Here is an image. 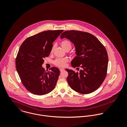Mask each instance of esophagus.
Returning a JSON list of instances; mask_svg holds the SVG:
<instances>
[{"instance_id":"esophagus-1","label":"esophagus","mask_w":127,"mask_h":127,"mask_svg":"<svg viewBox=\"0 0 127 127\" xmlns=\"http://www.w3.org/2000/svg\"><path fill=\"white\" fill-rule=\"evenodd\" d=\"M60 70L61 72H62V71H64V68H60Z\"/></svg>"}]
</instances>
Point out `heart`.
<instances>
[{"label": "heart", "mask_w": 127, "mask_h": 127, "mask_svg": "<svg viewBox=\"0 0 127 127\" xmlns=\"http://www.w3.org/2000/svg\"><path fill=\"white\" fill-rule=\"evenodd\" d=\"M60 44L62 48L65 51H68L70 50L72 48V43L69 40L64 39L62 40ZM54 46L53 45L51 49V52L52 53L53 51ZM69 60L67 58H58L55 60L54 64L55 65L60 67H63L66 66L67 63L68 62Z\"/></svg>", "instance_id": "obj_1"}]
</instances>
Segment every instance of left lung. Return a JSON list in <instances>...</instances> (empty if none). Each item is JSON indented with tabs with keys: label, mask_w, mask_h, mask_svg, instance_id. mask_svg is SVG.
Wrapping results in <instances>:
<instances>
[{
	"label": "left lung",
	"mask_w": 127,
	"mask_h": 127,
	"mask_svg": "<svg viewBox=\"0 0 127 127\" xmlns=\"http://www.w3.org/2000/svg\"><path fill=\"white\" fill-rule=\"evenodd\" d=\"M67 38L74 44L76 56L71 65L79 71L66 69L67 82L78 93L87 94L97 90L107 74L108 55L103 44L94 35L77 30L66 31L61 38Z\"/></svg>",
	"instance_id": "8db88e82"
}]
</instances>
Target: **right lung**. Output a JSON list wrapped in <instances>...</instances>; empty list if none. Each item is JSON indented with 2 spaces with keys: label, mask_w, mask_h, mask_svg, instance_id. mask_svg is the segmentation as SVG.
Here are the masks:
<instances>
[{
  "label": "right lung",
  "mask_w": 127,
  "mask_h": 127,
  "mask_svg": "<svg viewBox=\"0 0 127 127\" xmlns=\"http://www.w3.org/2000/svg\"><path fill=\"white\" fill-rule=\"evenodd\" d=\"M63 30H48L27 38L21 45L16 60V66L21 81L31 93L43 95L54 89L60 75L55 67L45 71L42 67L52 43Z\"/></svg>",
  "instance_id": "add662e5"
}]
</instances>
